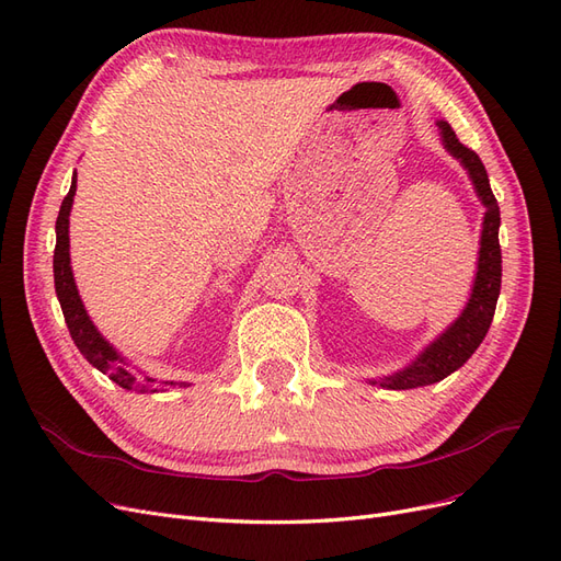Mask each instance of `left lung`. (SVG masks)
Instances as JSON below:
<instances>
[{"label": "left lung", "instance_id": "left-lung-1", "mask_svg": "<svg viewBox=\"0 0 561 561\" xmlns=\"http://www.w3.org/2000/svg\"><path fill=\"white\" fill-rule=\"evenodd\" d=\"M437 128H439V138H443L445 149L466 168V173L474 186V194H478V198L482 201V206L486 210L482 219L478 274H474L472 290L461 316H458L443 334H437L407 367L381 379H369L371 386H381L390 390L431 386L449 377L458 367H463L466 360L474 351H478L482 339L486 336L491 320H494L499 295H501V245H499L501 210H499L494 192H491L484 163L472 149L458 142L456 133L447 122H443V118L437 122Z\"/></svg>", "mask_w": 561, "mask_h": 561}]
</instances>
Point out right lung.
<instances>
[{
  "instance_id": "1",
  "label": "right lung",
  "mask_w": 561,
  "mask_h": 561,
  "mask_svg": "<svg viewBox=\"0 0 561 561\" xmlns=\"http://www.w3.org/2000/svg\"><path fill=\"white\" fill-rule=\"evenodd\" d=\"M75 192H77V173L72 178L70 192H67V196L62 198V206L56 219L54 280H56V295L67 322V330H70L77 348L95 369L103 371V375H107L112 381H116L126 390H140V393L151 390V393H157V390H163L168 386H178L175 381H159L154 377H147V375L142 377L140 371H135L124 355L98 332L87 309H83V301L79 297L77 283L72 276V266H70V210L75 203ZM180 386H186V383H180Z\"/></svg>"
}]
</instances>
